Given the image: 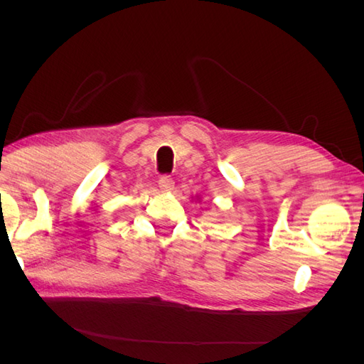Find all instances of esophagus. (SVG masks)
<instances>
[{"label":"esophagus","instance_id":"esophagus-1","mask_svg":"<svg viewBox=\"0 0 364 364\" xmlns=\"http://www.w3.org/2000/svg\"><path fill=\"white\" fill-rule=\"evenodd\" d=\"M158 183H159V188L162 193H170L174 186V182L170 176H162Z\"/></svg>","mask_w":364,"mask_h":364}]
</instances>
